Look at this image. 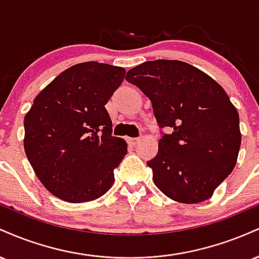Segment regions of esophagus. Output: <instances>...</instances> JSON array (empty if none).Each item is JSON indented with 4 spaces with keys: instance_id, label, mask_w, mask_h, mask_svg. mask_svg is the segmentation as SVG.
Listing matches in <instances>:
<instances>
[{
    "instance_id": "esophagus-1",
    "label": "esophagus",
    "mask_w": 259,
    "mask_h": 259,
    "mask_svg": "<svg viewBox=\"0 0 259 259\" xmlns=\"http://www.w3.org/2000/svg\"><path fill=\"white\" fill-rule=\"evenodd\" d=\"M127 144L130 145V146H136V145L139 144L140 141H141V138H139V139H133V138H127Z\"/></svg>"
}]
</instances>
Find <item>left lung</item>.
<instances>
[{
	"label": "left lung",
	"instance_id": "obj_1",
	"mask_svg": "<svg viewBox=\"0 0 259 259\" xmlns=\"http://www.w3.org/2000/svg\"><path fill=\"white\" fill-rule=\"evenodd\" d=\"M151 100L160 127L173 134L147 162L153 183L170 200L200 203L234 170L241 145L239 113L214 79L181 61L156 59L126 73Z\"/></svg>",
	"mask_w": 259,
	"mask_h": 259
}]
</instances>
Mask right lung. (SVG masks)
Returning <instances> with one entry per match:
<instances>
[{
    "label": "right lung",
    "instance_id": "add662e5",
    "mask_svg": "<svg viewBox=\"0 0 259 259\" xmlns=\"http://www.w3.org/2000/svg\"><path fill=\"white\" fill-rule=\"evenodd\" d=\"M124 76L121 67L84 62L35 97L24 118V150L38 180L56 197L90 202L113 186L127 145L112 136L105 106Z\"/></svg>",
    "mask_w": 259,
    "mask_h": 259
}]
</instances>
